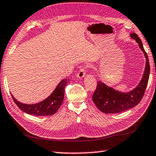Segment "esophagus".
<instances>
[{
	"label": "esophagus",
	"instance_id": "1",
	"mask_svg": "<svg viewBox=\"0 0 156 156\" xmlns=\"http://www.w3.org/2000/svg\"><path fill=\"white\" fill-rule=\"evenodd\" d=\"M85 74H86L85 73V68H81L77 73V77L78 78H82L83 77H85Z\"/></svg>",
	"mask_w": 156,
	"mask_h": 156
}]
</instances>
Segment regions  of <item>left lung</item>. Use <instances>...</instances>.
Wrapping results in <instances>:
<instances>
[{
  "mask_svg": "<svg viewBox=\"0 0 156 156\" xmlns=\"http://www.w3.org/2000/svg\"><path fill=\"white\" fill-rule=\"evenodd\" d=\"M130 37L139 44L141 50L144 53L146 66L142 78L137 87L129 92H121L98 81L96 89L92 96V99L96 107L101 112L112 114L123 112L137 105L142 100L147 87L150 74L149 58L140 38L136 33H131Z\"/></svg>",
  "mask_w": 156,
  "mask_h": 156,
  "instance_id": "1",
  "label": "left lung"
}]
</instances>
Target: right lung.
Masks as SVG:
<instances>
[{
    "mask_svg": "<svg viewBox=\"0 0 156 156\" xmlns=\"http://www.w3.org/2000/svg\"><path fill=\"white\" fill-rule=\"evenodd\" d=\"M68 81L69 80L67 79H64L62 80L48 98L36 104H24L19 102L13 96L11 95L16 105L22 111L28 115L35 116L53 115L58 111L63 102L65 88Z\"/></svg>",
    "mask_w": 156,
    "mask_h": 156,
    "instance_id": "obj_1",
    "label": "right lung"
}]
</instances>
